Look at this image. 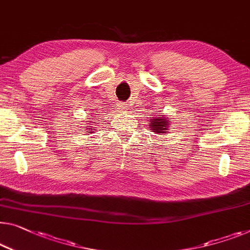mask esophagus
Here are the masks:
<instances>
[{"label":"esophagus","instance_id":"esophagus-1","mask_svg":"<svg viewBox=\"0 0 250 250\" xmlns=\"http://www.w3.org/2000/svg\"><path fill=\"white\" fill-rule=\"evenodd\" d=\"M118 111L119 112H121V113H124V112H125L126 110H128V106H126V104L125 103H119L118 104Z\"/></svg>","mask_w":250,"mask_h":250}]
</instances>
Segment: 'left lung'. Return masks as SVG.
Masks as SVG:
<instances>
[{
    "instance_id": "1",
    "label": "left lung",
    "mask_w": 250,
    "mask_h": 250,
    "mask_svg": "<svg viewBox=\"0 0 250 250\" xmlns=\"http://www.w3.org/2000/svg\"><path fill=\"white\" fill-rule=\"evenodd\" d=\"M170 119L166 117L165 114H161L159 117L151 118L149 120V129L151 130L152 132L157 133V135H165V133L168 132L169 125H170Z\"/></svg>"
}]
</instances>
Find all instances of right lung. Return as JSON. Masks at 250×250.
Returning <instances> with one entry per match:
<instances>
[{
	"label": "right lung",
	"instance_id": "add662e5",
	"mask_svg": "<svg viewBox=\"0 0 250 250\" xmlns=\"http://www.w3.org/2000/svg\"><path fill=\"white\" fill-rule=\"evenodd\" d=\"M96 122H92V121H87V125H85V128H86V132L87 133H93V131H94V125Z\"/></svg>",
	"mask_w": 250,
	"mask_h": 250
}]
</instances>
